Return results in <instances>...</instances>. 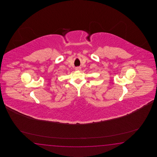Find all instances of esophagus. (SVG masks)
<instances>
[{
  "instance_id": "esophagus-1",
  "label": "esophagus",
  "mask_w": 157,
  "mask_h": 157,
  "mask_svg": "<svg viewBox=\"0 0 157 157\" xmlns=\"http://www.w3.org/2000/svg\"><path fill=\"white\" fill-rule=\"evenodd\" d=\"M75 70L76 71H80L81 70V67H77L75 68Z\"/></svg>"
}]
</instances>
